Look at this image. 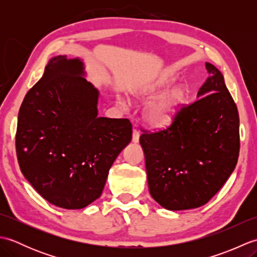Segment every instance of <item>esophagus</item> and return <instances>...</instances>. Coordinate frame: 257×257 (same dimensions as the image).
Returning a JSON list of instances; mask_svg holds the SVG:
<instances>
[{
    "mask_svg": "<svg viewBox=\"0 0 257 257\" xmlns=\"http://www.w3.org/2000/svg\"><path fill=\"white\" fill-rule=\"evenodd\" d=\"M139 137H140L139 130L137 128H134V132H133V141H134V143H138Z\"/></svg>",
    "mask_w": 257,
    "mask_h": 257,
    "instance_id": "obj_1",
    "label": "esophagus"
}]
</instances>
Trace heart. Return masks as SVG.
Returning <instances> with one entry per match:
<instances>
[{"instance_id": "b5f03b06", "label": "heart", "mask_w": 257, "mask_h": 257, "mask_svg": "<svg viewBox=\"0 0 257 257\" xmlns=\"http://www.w3.org/2000/svg\"><path fill=\"white\" fill-rule=\"evenodd\" d=\"M177 77L174 75L163 76L159 80L156 81L155 84L148 87L144 91V95L149 97L154 96L158 91L170 86L172 83H174ZM185 96H187V89H185V87H174V88L167 91L166 94L161 95L154 102L150 103V106L147 109V118L149 119V121L158 125L168 123L170 121L177 106L180 102L183 101Z\"/></svg>"}]
</instances>
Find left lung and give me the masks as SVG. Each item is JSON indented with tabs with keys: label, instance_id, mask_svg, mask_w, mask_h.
Returning a JSON list of instances; mask_svg holds the SVG:
<instances>
[{
	"label": "left lung",
	"instance_id": "8db88e82",
	"mask_svg": "<svg viewBox=\"0 0 257 257\" xmlns=\"http://www.w3.org/2000/svg\"><path fill=\"white\" fill-rule=\"evenodd\" d=\"M211 77L198 99L181 105L170 124L140 136L149 191L161 206L180 211L207 203L235 169L239 152L237 107L221 72L205 63Z\"/></svg>",
	"mask_w": 257,
	"mask_h": 257
}]
</instances>
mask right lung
<instances>
[{"label": "right lung", "instance_id": "1", "mask_svg": "<svg viewBox=\"0 0 257 257\" xmlns=\"http://www.w3.org/2000/svg\"><path fill=\"white\" fill-rule=\"evenodd\" d=\"M83 63L52 58L22 102L16 156L27 181L50 203L83 209L100 196L109 169L133 137L127 118L97 116L98 90Z\"/></svg>", "mask_w": 257, "mask_h": 257}]
</instances>
